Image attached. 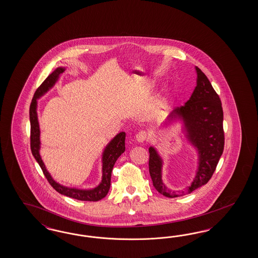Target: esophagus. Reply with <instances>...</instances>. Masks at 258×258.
I'll use <instances>...</instances> for the list:
<instances>
[{
    "label": "esophagus",
    "instance_id": "esophagus-1",
    "mask_svg": "<svg viewBox=\"0 0 258 258\" xmlns=\"http://www.w3.org/2000/svg\"><path fill=\"white\" fill-rule=\"evenodd\" d=\"M147 137H148V134L146 132H140V133H137L136 134V136H135V138H136V141L138 142V143H144L146 139H147Z\"/></svg>",
    "mask_w": 258,
    "mask_h": 258
}]
</instances>
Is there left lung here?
Returning <instances> with one entry per match:
<instances>
[{
  "mask_svg": "<svg viewBox=\"0 0 258 258\" xmlns=\"http://www.w3.org/2000/svg\"><path fill=\"white\" fill-rule=\"evenodd\" d=\"M197 86L183 106L174 109L164 125L180 120L182 132L188 143L198 153L195 178L184 190L175 191L166 187L163 181L164 161L154 147L149 148V174L157 191L167 198H176L193 192L206 184L216 170L224 149L223 110L218 94L207 77L195 67Z\"/></svg>",
  "mask_w": 258,
  "mask_h": 258,
  "instance_id": "left-lung-1",
  "label": "left lung"
}]
</instances>
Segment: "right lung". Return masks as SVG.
I'll return each mask as SVG.
<instances>
[{"mask_svg": "<svg viewBox=\"0 0 258 258\" xmlns=\"http://www.w3.org/2000/svg\"><path fill=\"white\" fill-rule=\"evenodd\" d=\"M65 71L64 67L56 68L52 74H50L46 79L42 82V84L37 89L34 97L32 99L29 116H30V125H31V136H30V145L33 156L35 157L36 161L39 163L41 170L44 176L46 177L49 183L53 186L55 191H57L61 195L70 197L72 199H76L78 201L85 202H97L105 198L109 192L110 186V177L113 165L117 161L118 158L125 151V133H118L117 135L112 138L102 153V180L101 182L93 189H78V188H71L63 186L56 182L50 173L47 171L45 164L41 160L39 154L40 149V131H39V120H38V99L42 95L46 94L47 92L53 88L55 82L58 80L59 76Z\"/></svg>", "mask_w": 258, "mask_h": 258, "instance_id": "1", "label": "right lung"}]
</instances>
